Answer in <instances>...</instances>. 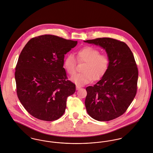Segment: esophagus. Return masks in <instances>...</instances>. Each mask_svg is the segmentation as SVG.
<instances>
[{
  "label": "esophagus",
  "mask_w": 153,
  "mask_h": 153,
  "mask_svg": "<svg viewBox=\"0 0 153 153\" xmlns=\"http://www.w3.org/2000/svg\"><path fill=\"white\" fill-rule=\"evenodd\" d=\"M81 86H78V85H76V90H79V89H81Z\"/></svg>",
  "instance_id": "34e87169"
}]
</instances>
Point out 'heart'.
<instances>
[{"instance_id":"heart-1","label":"heart","mask_w":153,"mask_h":153,"mask_svg":"<svg viewBox=\"0 0 153 153\" xmlns=\"http://www.w3.org/2000/svg\"><path fill=\"white\" fill-rule=\"evenodd\" d=\"M78 61L85 62L82 71L71 78V80L78 86H83L91 82L93 78L97 80L101 78L107 72L110 65L108 56L100 54L97 48L86 46L76 52ZM64 68L70 75L76 72V61L72 54L67 56L64 61Z\"/></svg>"}]
</instances>
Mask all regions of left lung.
<instances>
[{"label":"left lung","instance_id":"left-lung-1","mask_svg":"<svg viewBox=\"0 0 153 153\" xmlns=\"http://www.w3.org/2000/svg\"><path fill=\"white\" fill-rule=\"evenodd\" d=\"M105 50L110 60L106 74L95 85L86 88L85 105L97 121H109L122 115L137 92L138 69L134 56L124 42L111 38L84 41Z\"/></svg>","mask_w":153,"mask_h":153}]
</instances>
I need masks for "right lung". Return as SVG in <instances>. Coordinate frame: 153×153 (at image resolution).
Returning a JSON list of instances; mask_svg holds the SVG:
<instances>
[{
  "label": "right lung",
  "instance_id": "right-lung-1",
  "mask_svg": "<svg viewBox=\"0 0 153 153\" xmlns=\"http://www.w3.org/2000/svg\"><path fill=\"white\" fill-rule=\"evenodd\" d=\"M77 43L46 34L31 39L22 50L15 72L17 94L33 117L53 121L64 113L67 97L75 92L63 68L64 55Z\"/></svg>",
  "mask_w": 153,
  "mask_h": 153
}]
</instances>
